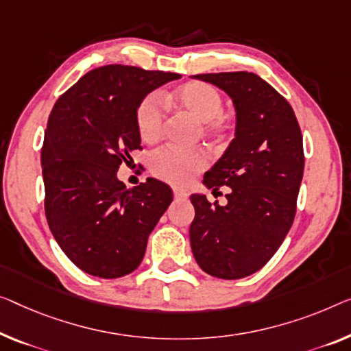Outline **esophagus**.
Segmentation results:
<instances>
[{
    "instance_id": "obj_1",
    "label": "esophagus",
    "mask_w": 351,
    "mask_h": 351,
    "mask_svg": "<svg viewBox=\"0 0 351 351\" xmlns=\"http://www.w3.org/2000/svg\"><path fill=\"white\" fill-rule=\"evenodd\" d=\"M173 195L176 200H186L187 198V192L182 191V189H178V187H175L173 189Z\"/></svg>"
}]
</instances>
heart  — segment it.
<instances>
[{
	"mask_svg": "<svg viewBox=\"0 0 351 351\" xmlns=\"http://www.w3.org/2000/svg\"><path fill=\"white\" fill-rule=\"evenodd\" d=\"M171 106L182 110L198 123H203V132L209 137L223 138L232 130V121L222 110V94L206 82L192 80L178 86L167 96ZM135 124L140 138L145 143H156L164 132V114L159 99L146 96L135 110ZM208 164V156L202 149L162 148L151 158V171L159 180L176 186H186L193 175Z\"/></svg>",
	"mask_w": 351,
	"mask_h": 351,
	"instance_id": "1",
	"label": "heart"
}]
</instances>
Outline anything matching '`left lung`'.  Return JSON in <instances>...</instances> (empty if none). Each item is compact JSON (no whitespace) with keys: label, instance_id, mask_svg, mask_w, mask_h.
<instances>
[{"label":"left lung","instance_id":"1","mask_svg":"<svg viewBox=\"0 0 351 351\" xmlns=\"http://www.w3.org/2000/svg\"><path fill=\"white\" fill-rule=\"evenodd\" d=\"M192 77L226 91L237 110L234 138L203 178L208 189L228 186V203L192 193V254L209 276L243 279L268 263L295 219L304 173L301 129L287 99L257 74Z\"/></svg>","mask_w":351,"mask_h":351}]
</instances>
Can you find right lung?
Segmentation results:
<instances>
[{
	"label": "right lung",
	"instance_id": "obj_1",
	"mask_svg": "<svg viewBox=\"0 0 351 351\" xmlns=\"http://www.w3.org/2000/svg\"><path fill=\"white\" fill-rule=\"evenodd\" d=\"M180 74L110 64L56 101L40 162L45 216L62 252L85 273L117 279L142 263L149 233L173 200L165 182L125 189L117 171L140 149L135 110Z\"/></svg>",
	"mask_w": 351,
	"mask_h": 351
}]
</instances>
